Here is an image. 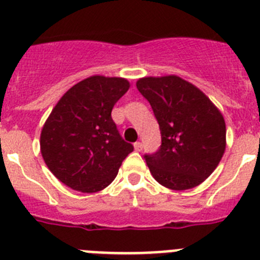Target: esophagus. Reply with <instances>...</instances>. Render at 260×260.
<instances>
[{"instance_id":"esophagus-1","label":"esophagus","mask_w":260,"mask_h":260,"mask_svg":"<svg viewBox=\"0 0 260 260\" xmlns=\"http://www.w3.org/2000/svg\"><path fill=\"white\" fill-rule=\"evenodd\" d=\"M134 148H135V151H138V152H141V151L143 150V143H142V142H135V143H134Z\"/></svg>"}]
</instances>
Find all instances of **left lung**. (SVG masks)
Instances as JSON below:
<instances>
[{
	"label": "left lung",
	"instance_id": "1",
	"mask_svg": "<svg viewBox=\"0 0 260 260\" xmlns=\"http://www.w3.org/2000/svg\"><path fill=\"white\" fill-rule=\"evenodd\" d=\"M138 91L151 104L161 146L144 158L160 185L187 190L201 185L225 151V121L220 110L194 84L176 75L142 78Z\"/></svg>",
	"mask_w": 260,
	"mask_h": 260
}]
</instances>
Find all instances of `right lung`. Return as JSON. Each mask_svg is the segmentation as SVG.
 I'll list each match as a JSON object with an SVG mask.
<instances>
[{"label": "right lung", "instance_id": "1", "mask_svg": "<svg viewBox=\"0 0 260 260\" xmlns=\"http://www.w3.org/2000/svg\"><path fill=\"white\" fill-rule=\"evenodd\" d=\"M128 87L123 78H87L59 99L45 121L41 155L49 171L73 190L105 189L134 150L112 119L114 104Z\"/></svg>", "mask_w": 260, "mask_h": 260}]
</instances>
